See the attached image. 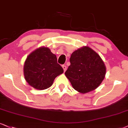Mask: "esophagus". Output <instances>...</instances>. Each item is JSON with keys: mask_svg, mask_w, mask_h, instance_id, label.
Segmentation results:
<instances>
[{"mask_svg": "<svg viewBox=\"0 0 128 128\" xmlns=\"http://www.w3.org/2000/svg\"><path fill=\"white\" fill-rule=\"evenodd\" d=\"M62 68H63V69H64V72H65L66 71V65H62Z\"/></svg>", "mask_w": 128, "mask_h": 128, "instance_id": "esophagus-1", "label": "esophagus"}]
</instances>
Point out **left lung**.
Instances as JSON below:
<instances>
[{
  "instance_id": "left-lung-1",
  "label": "left lung",
  "mask_w": 128,
  "mask_h": 128,
  "mask_svg": "<svg viewBox=\"0 0 128 128\" xmlns=\"http://www.w3.org/2000/svg\"><path fill=\"white\" fill-rule=\"evenodd\" d=\"M65 76L75 90L82 94L96 89L104 79L106 68L97 53L84 46L72 53Z\"/></svg>"
}]
</instances>
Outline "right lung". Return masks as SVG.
Masks as SVG:
<instances>
[{"label": "right lung", "instance_id": "add662e5", "mask_svg": "<svg viewBox=\"0 0 128 128\" xmlns=\"http://www.w3.org/2000/svg\"><path fill=\"white\" fill-rule=\"evenodd\" d=\"M64 73L57 62V57L47 47H40L26 58L24 66L25 80L36 90H43L50 87L56 77Z\"/></svg>", "mask_w": 128, "mask_h": 128}]
</instances>
